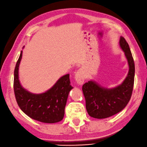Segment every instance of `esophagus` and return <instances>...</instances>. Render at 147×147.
Returning <instances> with one entry per match:
<instances>
[{
	"label": "esophagus",
	"instance_id": "34e87169",
	"mask_svg": "<svg viewBox=\"0 0 147 147\" xmlns=\"http://www.w3.org/2000/svg\"><path fill=\"white\" fill-rule=\"evenodd\" d=\"M75 79H76V82L78 83V84L80 85L83 84L85 80V74H84V71H83V69H80L77 71L76 74Z\"/></svg>",
	"mask_w": 147,
	"mask_h": 147
}]
</instances>
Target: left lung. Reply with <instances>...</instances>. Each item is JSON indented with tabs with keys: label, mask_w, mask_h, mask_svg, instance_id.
<instances>
[{
	"label": "left lung",
	"mask_w": 147,
	"mask_h": 147,
	"mask_svg": "<svg viewBox=\"0 0 147 147\" xmlns=\"http://www.w3.org/2000/svg\"><path fill=\"white\" fill-rule=\"evenodd\" d=\"M119 45L125 53L129 67L127 76L122 84L108 89L89 81L82 87L87 111L92 118L103 119L116 114L127 106L131 96L134 85V60L129 45L122 37L120 38Z\"/></svg>",
	"instance_id": "8db88e82"
}]
</instances>
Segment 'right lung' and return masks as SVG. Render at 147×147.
<instances>
[{
    "label": "right lung",
    "instance_id": "add662e5",
    "mask_svg": "<svg viewBox=\"0 0 147 147\" xmlns=\"http://www.w3.org/2000/svg\"><path fill=\"white\" fill-rule=\"evenodd\" d=\"M22 51L14 69L13 91L18 105L22 111L31 118L40 122L53 123L62 120L64 116L67 96L72 86L69 74L58 80L55 85L42 94H33L26 91L20 85L18 69Z\"/></svg>",
    "mask_w": 147,
    "mask_h": 147
}]
</instances>
